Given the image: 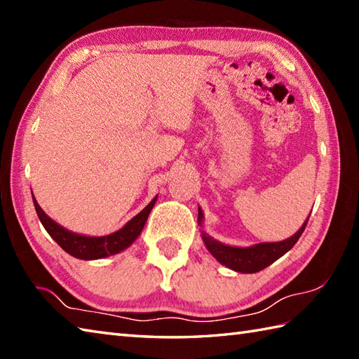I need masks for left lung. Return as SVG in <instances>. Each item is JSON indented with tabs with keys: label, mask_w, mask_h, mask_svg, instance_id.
<instances>
[{
	"label": "left lung",
	"mask_w": 359,
	"mask_h": 359,
	"mask_svg": "<svg viewBox=\"0 0 359 359\" xmlns=\"http://www.w3.org/2000/svg\"><path fill=\"white\" fill-rule=\"evenodd\" d=\"M309 217L292 238L280 242L256 243V245H251L247 248L230 247L225 245V243H220L216 239H212L211 236H208L205 231H202V239L210 253L215 256L220 264L228 266V269L239 273H257L266 269V266L271 265L274 261H278L280 256H284L288 250H292L294 247V243L301 238L304 230H306ZM202 219L203 215L199 208V225H202Z\"/></svg>",
	"instance_id": "left-lung-1"
}]
</instances>
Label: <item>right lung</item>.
Instances as JSON below:
<instances>
[{
    "instance_id": "add662e5",
    "label": "right lung",
    "mask_w": 359,
    "mask_h": 359,
    "mask_svg": "<svg viewBox=\"0 0 359 359\" xmlns=\"http://www.w3.org/2000/svg\"><path fill=\"white\" fill-rule=\"evenodd\" d=\"M32 199H34L38 219L41 220L43 226L46 228V231L50 234V238L71 256L77 259H85V261H93V259H102V257L117 255L120 251L128 248L137 238H139L144 224H147L149 212L157 201V196L139 212V215L129 220L123 228H120L118 231L112 234L100 236V238L83 236V234H77L66 230V228L58 225L57 222H53V220L46 215L40 205L36 203L34 194H32Z\"/></svg>"
}]
</instances>
